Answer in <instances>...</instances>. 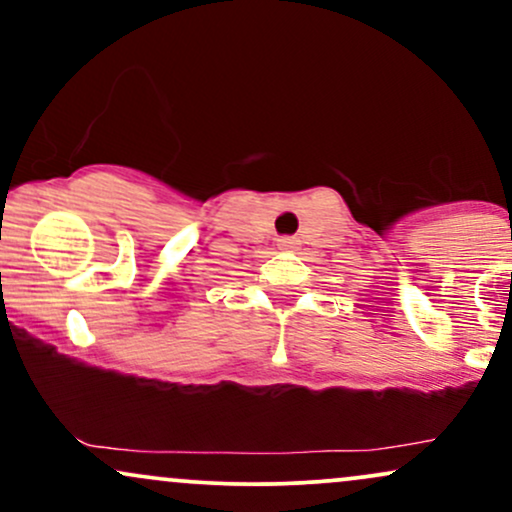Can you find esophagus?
<instances>
[{"instance_id":"1","label":"esophagus","mask_w":512,"mask_h":512,"mask_svg":"<svg viewBox=\"0 0 512 512\" xmlns=\"http://www.w3.org/2000/svg\"><path fill=\"white\" fill-rule=\"evenodd\" d=\"M276 245H279V250H296L298 240L293 236H281L279 240H276Z\"/></svg>"}]
</instances>
